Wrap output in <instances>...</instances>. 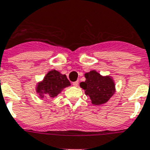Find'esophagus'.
<instances>
[{"instance_id":"obj_1","label":"esophagus","mask_w":150,"mask_h":150,"mask_svg":"<svg viewBox=\"0 0 150 150\" xmlns=\"http://www.w3.org/2000/svg\"><path fill=\"white\" fill-rule=\"evenodd\" d=\"M79 84V81H75V82H73V85L75 86V87H77Z\"/></svg>"}]
</instances>
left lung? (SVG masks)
Segmentation results:
<instances>
[{
  "instance_id": "obj_1",
  "label": "left lung",
  "mask_w": 150,
  "mask_h": 150,
  "mask_svg": "<svg viewBox=\"0 0 150 150\" xmlns=\"http://www.w3.org/2000/svg\"><path fill=\"white\" fill-rule=\"evenodd\" d=\"M84 76L86 81L80 86L90 97L91 103L98 105L107 103L115 92V83L111 76H102L96 70L86 73Z\"/></svg>"
}]
</instances>
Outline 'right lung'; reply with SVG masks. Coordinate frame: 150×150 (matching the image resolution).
Listing matches in <instances>:
<instances>
[{
  "instance_id": "obj_1",
  "label": "right lung",
  "mask_w": 150,
  "mask_h": 150,
  "mask_svg": "<svg viewBox=\"0 0 150 150\" xmlns=\"http://www.w3.org/2000/svg\"><path fill=\"white\" fill-rule=\"evenodd\" d=\"M69 86H70V82L67 76L53 69L48 72L43 81L38 83L36 91L41 98L45 97L54 98Z\"/></svg>"
}]
</instances>
